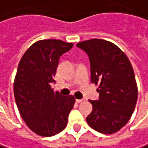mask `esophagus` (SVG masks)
I'll return each instance as SVG.
<instances>
[{"label": "esophagus", "instance_id": "1", "mask_svg": "<svg viewBox=\"0 0 148 148\" xmlns=\"http://www.w3.org/2000/svg\"><path fill=\"white\" fill-rule=\"evenodd\" d=\"M75 101H76L77 103H79V102H81V101H83V99H76Z\"/></svg>", "mask_w": 148, "mask_h": 148}]
</instances>
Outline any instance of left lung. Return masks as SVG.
<instances>
[{
    "label": "left lung",
    "mask_w": 148,
    "mask_h": 148,
    "mask_svg": "<svg viewBox=\"0 0 148 148\" xmlns=\"http://www.w3.org/2000/svg\"><path fill=\"white\" fill-rule=\"evenodd\" d=\"M90 62V81L99 86V100L91 101L88 125L102 134H113L124 127L136 107L138 89L131 63L114 43L91 39L76 45Z\"/></svg>",
    "instance_id": "1"
}]
</instances>
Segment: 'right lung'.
<instances>
[{
    "instance_id": "right-lung-1",
    "label": "right lung",
    "mask_w": 148,
    "mask_h": 148,
    "mask_svg": "<svg viewBox=\"0 0 148 148\" xmlns=\"http://www.w3.org/2000/svg\"><path fill=\"white\" fill-rule=\"evenodd\" d=\"M73 46L60 40H38L18 63L13 85L17 107L28 127L40 136L63 130L74 108V96H62L51 87L59 58Z\"/></svg>"
}]
</instances>
